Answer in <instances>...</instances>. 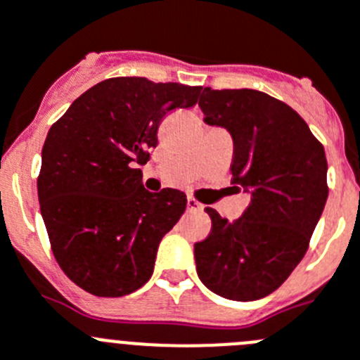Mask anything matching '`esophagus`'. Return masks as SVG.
<instances>
[{"label":"esophagus","mask_w":360,"mask_h":360,"mask_svg":"<svg viewBox=\"0 0 360 360\" xmlns=\"http://www.w3.org/2000/svg\"><path fill=\"white\" fill-rule=\"evenodd\" d=\"M187 210L189 212H200V210H203V205L200 202H196L194 198H187Z\"/></svg>","instance_id":"34e87169"}]
</instances>
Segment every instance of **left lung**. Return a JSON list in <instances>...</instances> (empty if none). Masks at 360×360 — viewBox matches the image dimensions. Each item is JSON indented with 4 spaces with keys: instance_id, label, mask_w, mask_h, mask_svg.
Instances as JSON below:
<instances>
[{
    "instance_id": "obj_1",
    "label": "left lung",
    "mask_w": 360,
    "mask_h": 360,
    "mask_svg": "<svg viewBox=\"0 0 360 360\" xmlns=\"http://www.w3.org/2000/svg\"><path fill=\"white\" fill-rule=\"evenodd\" d=\"M198 105L207 124L230 131L232 184L252 194L236 221L205 209L212 229L194 245L198 276L223 298H264L307 252L328 198L325 150L298 112L266 92L205 87Z\"/></svg>"
}]
</instances>
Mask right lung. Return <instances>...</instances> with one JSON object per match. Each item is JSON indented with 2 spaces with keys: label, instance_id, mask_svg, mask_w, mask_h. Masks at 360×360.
<instances>
[{
  "label": "right lung",
  "instance_id": "obj_1",
  "mask_svg": "<svg viewBox=\"0 0 360 360\" xmlns=\"http://www.w3.org/2000/svg\"><path fill=\"white\" fill-rule=\"evenodd\" d=\"M202 87L141 77L100 82L49 128L37 178L41 214L62 271L94 296L120 298L153 273L162 237L184 214L182 191L150 193V160L167 112L198 103Z\"/></svg>",
  "mask_w": 360,
  "mask_h": 360
}]
</instances>
